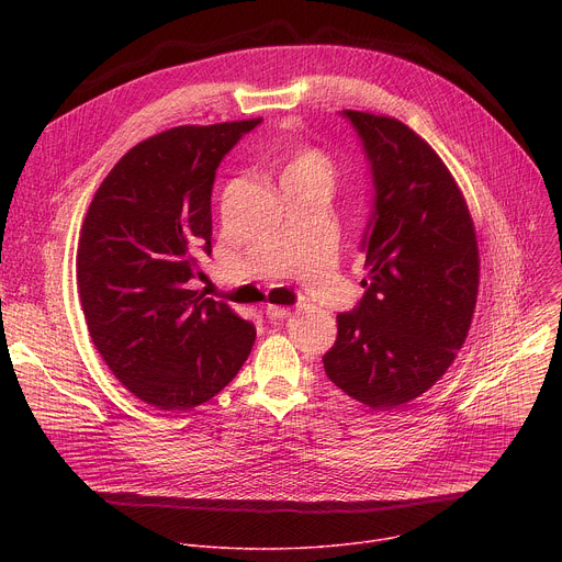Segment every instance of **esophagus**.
Returning a JSON list of instances; mask_svg holds the SVG:
<instances>
[{
    "mask_svg": "<svg viewBox=\"0 0 562 562\" xmlns=\"http://www.w3.org/2000/svg\"><path fill=\"white\" fill-rule=\"evenodd\" d=\"M267 317L269 319H286L291 315V308L289 306H276V304H269L267 306Z\"/></svg>",
    "mask_w": 562,
    "mask_h": 562,
    "instance_id": "1",
    "label": "esophagus"
}]
</instances>
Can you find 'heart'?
<instances>
[{
  "mask_svg": "<svg viewBox=\"0 0 562 562\" xmlns=\"http://www.w3.org/2000/svg\"><path fill=\"white\" fill-rule=\"evenodd\" d=\"M336 178L338 169L325 150L306 144H293L286 148L282 159V184L313 182L329 189Z\"/></svg>",
  "mask_w": 562,
  "mask_h": 562,
  "instance_id": "b5f03b06",
  "label": "heart"
}]
</instances>
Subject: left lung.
<instances>
[{"label": "left lung", "instance_id": "8db88e82", "mask_svg": "<svg viewBox=\"0 0 562 562\" xmlns=\"http://www.w3.org/2000/svg\"><path fill=\"white\" fill-rule=\"evenodd\" d=\"M371 162L375 204L362 239L367 286L325 353L329 380L371 409L429 391L462 349L480 256L467 200L440 155L389 115L345 111Z\"/></svg>", "mask_w": 562, "mask_h": 562}]
</instances>
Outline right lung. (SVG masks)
<instances>
[{"instance_id": "obj_1", "label": "right lung", "mask_w": 562, "mask_h": 562, "mask_svg": "<svg viewBox=\"0 0 562 562\" xmlns=\"http://www.w3.org/2000/svg\"><path fill=\"white\" fill-rule=\"evenodd\" d=\"M262 117L184 124L135 144L104 178L77 247V291L113 375L159 412L193 409L245 364L256 329L191 280L211 254L215 169Z\"/></svg>"}]
</instances>
